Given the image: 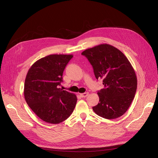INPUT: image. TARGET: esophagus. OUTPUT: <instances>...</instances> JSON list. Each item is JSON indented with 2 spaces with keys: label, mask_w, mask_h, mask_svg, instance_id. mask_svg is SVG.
Returning <instances> with one entry per match:
<instances>
[{
  "label": "esophagus",
  "mask_w": 158,
  "mask_h": 158,
  "mask_svg": "<svg viewBox=\"0 0 158 158\" xmlns=\"http://www.w3.org/2000/svg\"><path fill=\"white\" fill-rule=\"evenodd\" d=\"M88 94H89L88 92H85V93H83V94H80V95L82 98H85V97L88 96Z\"/></svg>",
  "instance_id": "34e87169"
}]
</instances>
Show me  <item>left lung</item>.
Listing matches in <instances>:
<instances>
[{
    "label": "left lung",
    "mask_w": 158,
    "mask_h": 158,
    "mask_svg": "<svg viewBox=\"0 0 158 158\" xmlns=\"http://www.w3.org/2000/svg\"><path fill=\"white\" fill-rule=\"evenodd\" d=\"M82 55L86 56L95 78L102 79L105 86L98 92L99 102L92 107L94 111L107 119L121 117L130 107L137 88L132 64L120 50L107 44L85 49Z\"/></svg>",
    "instance_id": "left-lung-1"
}]
</instances>
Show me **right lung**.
Instances as JSON below:
<instances>
[{"instance_id": "add662e5", "label": "right lung", "mask_w": 158, "mask_h": 158, "mask_svg": "<svg viewBox=\"0 0 158 158\" xmlns=\"http://www.w3.org/2000/svg\"><path fill=\"white\" fill-rule=\"evenodd\" d=\"M73 55H50L39 59L28 70L23 94L28 106L44 121L59 124L73 113L77 97L59 88L65 66Z\"/></svg>"}]
</instances>
